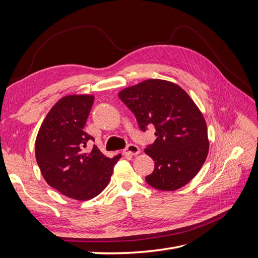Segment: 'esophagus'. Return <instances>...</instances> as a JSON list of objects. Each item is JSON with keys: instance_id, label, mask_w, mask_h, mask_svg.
<instances>
[{"instance_id": "34e87169", "label": "esophagus", "mask_w": 258, "mask_h": 258, "mask_svg": "<svg viewBox=\"0 0 258 258\" xmlns=\"http://www.w3.org/2000/svg\"><path fill=\"white\" fill-rule=\"evenodd\" d=\"M140 153V148L135 144H128L123 150L124 156H137Z\"/></svg>"}]
</instances>
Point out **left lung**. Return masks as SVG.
<instances>
[{
  "mask_svg": "<svg viewBox=\"0 0 258 258\" xmlns=\"http://www.w3.org/2000/svg\"><path fill=\"white\" fill-rule=\"evenodd\" d=\"M119 99L135 114L143 132L156 129V140L145 153L155 161L147 184L160 190H175L201 169L209 152L206 120L179 86L147 80L119 92Z\"/></svg>",
  "mask_w": 258,
  "mask_h": 258,
  "instance_id": "obj_1",
  "label": "left lung"
}]
</instances>
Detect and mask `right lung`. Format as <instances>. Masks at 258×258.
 <instances>
[{"mask_svg":"<svg viewBox=\"0 0 258 258\" xmlns=\"http://www.w3.org/2000/svg\"><path fill=\"white\" fill-rule=\"evenodd\" d=\"M92 96H67L46 116L35 141V157L43 177L52 188L76 200H89L103 191L121 155L107 158L89 141L84 127Z\"/></svg>","mask_w":258,"mask_h":258,"instance_id":"add662e5","label":"right lung"}]
</instances>
